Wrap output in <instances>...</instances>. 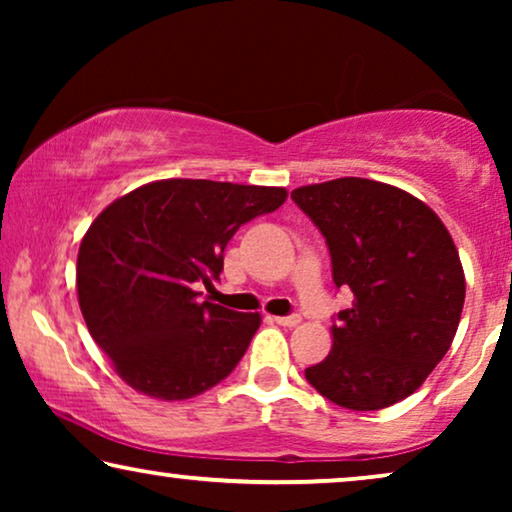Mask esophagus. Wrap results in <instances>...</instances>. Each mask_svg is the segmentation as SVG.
I'll use <instances>...</instances> for the list:
<instances>
[{"instance_id": "34e87169", "label": "esophagus", "mask_w": 512, "mask_h": 512, "mask_svg": "<svg viewBox=\"0 0 512 512\" xmlns=\"http://www.w3.org/2000/svg\"><path fill=\"white\" fill-rule=\"evenodd\" d=\"M275 321L284 328H296L300 324V317L298 314H289V317H275Z\"/></svg>"}]
</instances>
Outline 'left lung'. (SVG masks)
<instances>
[{
  "mask_svg": "<svg viewBox=\"0 0 512 512\" xmlns=\"http://www.w3.org/2000/svg\"><path fill=\"white\" fill-rule=\"evenodd\" d=\"M291 198L326 237L335 286L354 293L307 382L347 410L389 408L422 387L457 333L466 279L429 205L382 181L342 177Z\"/></svg>",
  "mask_w": 512,
  "mask_h": 512,
  "instance_id": "left-lung-1",
  "label": "left lung"
}]
</instances>
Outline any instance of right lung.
Here are the masks:
<instances>
[{"mask_svg": "<svg viewBox=\"0 0 512 512\" xmlns=\"http://www.w3.org/2000/svg\"><path fill=\"white\" fill-rule=\"evenodd\" d=\"M286 188L209 179L151 181L111 202L83 235L79 307L125 384L184 401L233 373L261 326L258 312L198 300L242 223L275 212Z\"/></svg>", "mask_w": 512, "mask_h": 512, "instance_id": "right-lung-1", "label": "right lung"}]
</instances>
